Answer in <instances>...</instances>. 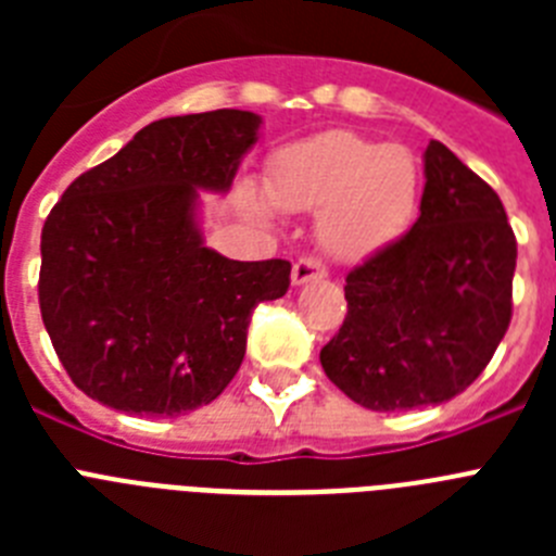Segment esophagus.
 Instances as JSON below:
<instances>
[{
	"instance_id": "obj_1",
	"label": "esophagus",
	"mask_w": 556,
	"mask_h": 556,
	"mask_svg": "<svg viewBox=\"0 0 556 556\" xmlns=\"http://www.w3.org/2000/svg\"><path fill=\"white\" fill-rule=\"evenodd\" d=\"M320 278H326V267H323L320 258H312V255H306V258H298V262L292 264L294 287H303V283H308V281H320Z\"/></svg>"
}]
</instances>
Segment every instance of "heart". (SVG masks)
Returning a JSON list of instances; mask_svg holds the SVG:
<instances>
[{"instance_id": "b5f03b06", "label": "heart", "mask_w": 556, "mask_h": 556, "mask_svg": "<svg viewBox=\"0 0 556 556\" xmlns=\"http://www.w3.org/2000/svg\"><path fill=\"white\" fill-rule=\"evenodd\" d=\"M420 164L404 144L353 130H328L275 152L269 198L242 186L244 208L258 219L283 211H320L317 239L339 262H367L412 228L420 205Z\"/></svg>"}]
</instances>
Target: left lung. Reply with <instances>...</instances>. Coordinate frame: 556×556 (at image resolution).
I'll return each instance as SVG.
<instances>
[{
  "label": "left lung",
  "mask_w": 556,
  "mask_h": 556,
  "mask_svg": "<svg viewBox=\"0 0 556 556\" xmlns=\"http://www.w3.org/2000/svg\"><path fill=\"white\" fill-rule=\"evenodd\" d=\"M420 217L351 269L326 376L372 412L451 401L488 367L513 317L518 244L498 194L440 141L424 155Z\"/></svg>",
  "instance_id": "left-lung-1"
}]
</instances>
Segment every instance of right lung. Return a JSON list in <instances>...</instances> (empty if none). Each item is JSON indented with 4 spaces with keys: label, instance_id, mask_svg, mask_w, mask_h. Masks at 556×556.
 Instances as JSON below:
<instances>
[{
    "label": "right lung",
    "instance_id": "obj_1",
    "mask_svg": "<svg viewBox=\"0 0 556 556\" xmlns=\"http://www.w3.org/2000/svg\"><path fill=\"white\" fill-rule=\"evenodd\" d=\"M250 111L141 127L83 172L41 230L38 303L77 390L111 409L178 417L236 376L250 314L283 298L292 264L233 262L203 244L200 189L225 194L258 141Z\"/></svg>",
    "mask_w": 556,
    "mask_h": 556
}]
</instances>
